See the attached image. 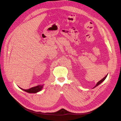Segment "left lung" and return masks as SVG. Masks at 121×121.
<instances>
[{
    "instance_id": "left-lung-1",
    "label": "left lung",
    "mask_w": 121,
    "mask_h": 121,
    "mask_svg": "<svg viewBox=\"0 0 121 121\" xmlns=\"http://www.w3.org/2000/svg\"><path fill=\"white\" fill-rule=\"evenodd\" d=\"M107 75H106L105 76V77H104V78H103L102 79H101V80H100V81H99V82H98V83H97L96 85V86H95L94 87H96V86H97L98 85H99V84H100V83H101V82H103V81H104V80L105 79V78H106V77H107Z\"/></svg>"
}]
</instances>
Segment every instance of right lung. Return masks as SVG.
<instances>
[{
  "label": "right lung",
  "instance_id": "obj_1",
  "mask_svg": "<svg viewBox=\"0 0 121 121\" xmlns=\"http://www.w3.org/2000/svg\"><path fill=\"white\" fill-rule=\"evenodd\" d=\"M43 85H38V86H35L34 87H32V88L29 89H26V90L23 89H22V88H21V89L23 91L26 92H28V93H36L42 90V89L43 88Z\"/></svg>",
  "mask_w": 121,
  "mask_h": 121
}]
</instances>
